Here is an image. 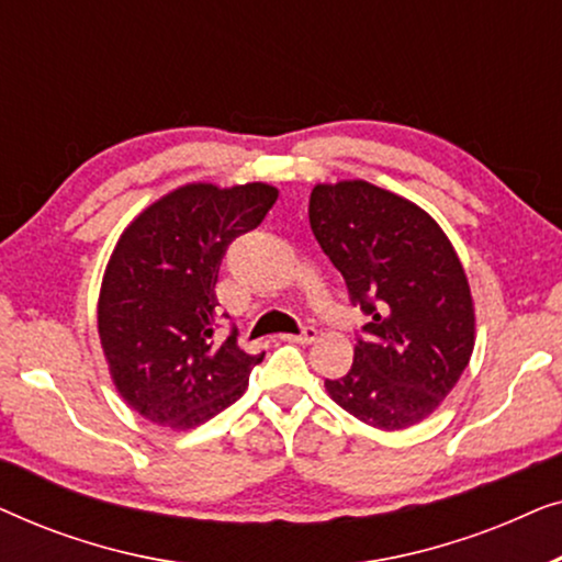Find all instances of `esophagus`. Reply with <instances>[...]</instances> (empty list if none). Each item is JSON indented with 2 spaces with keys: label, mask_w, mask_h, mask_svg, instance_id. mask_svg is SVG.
I'll list each match as a JSON object with an SVG mask.
<instances>
[{
  "label": "esophagus",
  "mask_w": 562,
  "mask_h": 562,
  "mask_svg": "<svg viewBox=\"0 0 562 562\" xmlns=\"http://www.w3.org/2000/svg\"><path fill=\"white\" fill-rule=\"evenodd\" d=\"M283 340L299 342V345H312L314 340H317V329H314V327H304V333H299V335H283Z\"/></svg>",
  "instance_id": "obj_1"
}]
</instances>
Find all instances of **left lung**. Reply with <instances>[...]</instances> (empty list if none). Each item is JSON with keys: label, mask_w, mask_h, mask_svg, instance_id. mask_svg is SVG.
I'll return each mask as SVG.
<instances>
[{"label": "left lung", "mask_w": 562, "mask_h": 562, "mask_svg": "<svg viewBox=\"0 0 562 562\" xmlns=\"http://www.w3.org/2000/svg\"><path fill=\"white\" fill-rule=\"evenodd\" d=\"M310 225L368 314L352 368L325 381L329 398L386 432L419 425L456 389L475 345L456 248L422 206L363 179L317 183Z\"/></svg>", "instance_id": "1"}]
</instances>
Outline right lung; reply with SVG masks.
Wrapping results in <instances>:
<instances>
[{
    "mask_svg": "<svg viewBox=\"0 0 562 562\" xmlns=\"http://www.w3.org/2000/svg\"><path fill=\"white\" fill-rule=\"evenodd\" d=\"M279 189L252 181L222 189L187 183L137 214L114 245L97 302V329L117 394L140 417L194 429L248 389L263 360L214 340L220 263L256 229Z\"/></svg>",
    "mask_w": 562,
    "mask_h": 562,
    "instance_id": "1",
    "label": "right lung"
}]
</instances>
